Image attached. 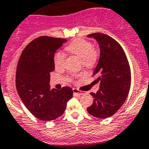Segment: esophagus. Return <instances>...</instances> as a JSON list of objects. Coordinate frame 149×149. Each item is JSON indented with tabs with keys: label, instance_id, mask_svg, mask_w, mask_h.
Listing matches in <instances>:
<instances>
[{
	"label": "esophagus",
	"instance_id": "34e87169",
	"mask_svg": "<svg viewBox=\"0 0 149 149\" xmlns=\"http://www.w3.org/2000/svg\"><path fill=\"white\" fill-rule=\"evenodd\" d=\"M73 95H82V94H84V93H82V92H81V91H79V90H77V89H76V88H73Z\"/></svg>",
	"mask_w": 149,
	"mask_h": 149
}]
</instances>
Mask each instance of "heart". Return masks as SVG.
I'll return each instance as SVG.
<instances>
[{"label": "heart", "mask_w": 149, "mask_h": 149, "mask_svg": "<svg viewBox=\"0 0 149 149\" xmlns=\"http://www.w3.org/2000/svg\"><path fill=\"white\" fill-rule=\"evenodd\" d=\"M70 54L77 56L81 59L82 66L86 68H93L98 58V51L93 47L90 41L79 38L73 40L65 48ZM65 55L64 53L58 51L54 54V63L56 68L61 69L64 67Z\"/></svg>", "instance_id": "obj_1"}]
</instances>
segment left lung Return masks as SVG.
Masks as SVG:
<instances>
[{
	"mask_svg": "<svg viewBox=\"0 0 149 149\" xmlns=\"http://www.w3.org/2000/svg\"><path fill=\"white\" fill-rule=\"evenodd\" d=\"M97 40L100 58L93 71L95 81H100L96 93H90L93 103L87 109L98 118L112 116L126 101L131 87V70L124 51L116 40L101 33L87 35Z\"/></svg>",
	"mask_w": 149,
	"mask_h": 149,
	"instance_id": "left-lung-1",
	"label": "left lung"
}]
</instances>
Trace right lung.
<instances>
[{
	"instance_id": "right-lung-1",
	"label": "right lung",
	"mask_w": 149,
	"mask_h": 149,
	"mask_svg": "<svg viewBox=\"0 0 149 149\" xmlns=\"http://www.w3.org/2000/svg\"><path fill=\"white\" fill-rule=\"evenodd\" d=\"M66 41L46 36L34 39L18 61L15 81L18 95L31 113L40 120L47 121L60 117L73 97L70 87L51 90L49 84L50 73L55 69L54 54Z\"/></svg>"
}]
</instances>
